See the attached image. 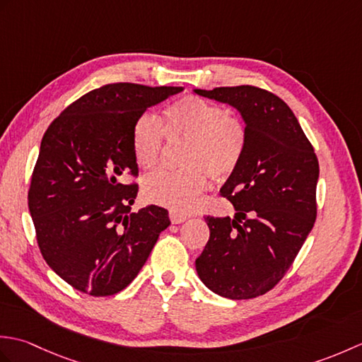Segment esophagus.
Returning a JSON list of instances; mask_svg holds the SVG:
<instances>
[{"label":"esophagus","instance_id":"34e87169","mask_svg":"<svg viewBox=\"0 0 362 362\" xmlns=\"http://www.w3.org/2000/svg\"><path fill=\"white\" fill-rule=\"evenodd\" d=\"M169 218H171V222H173V224H180V222H183V221H187V219H188L187 214L179 213V211H171V213H169Z\"/></svg>","mask_w":362,"mask_h":362}]
</instances>
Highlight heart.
I'll return each mask as SVG.
<instances>
[{"label":"heart","instance_id":"heart-1","mask_svg":"<svg viewBox=\"0 0 362 362\" xmlns=\"http://www.w3.org/2000/svg\"><path fill=\"white\" fill-rule=\"evenodd\" d=\"M165 135L187 138L182 163L175 171H157L143 180V196L149 202L187 213L209 185V173L224 179L240 165L245 148L243 122L224 107L194 95L177 99L165 110L163 127L152 115H141L132 126L130 143L138 166L153 169L161 158Z\"/></svg>","mask_w":362,"mask_h":362}]
</instances>
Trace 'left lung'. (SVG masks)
Masks as SVG:
<instances>
[{"label": "left lung", "mask_w": 362, "mask_h": 362, "mask_svg": "<svg viewBox=\"0 0 362 362\" xmlns=\"http://www.w3.org/2000/svg\"><path fill=\"white\" fill-rule=\"evenodd\" d=\"M233 105L245 122L240 165L221 188L235 218L206 216L210 240L196 271L216 294L245 300L279 283L317 216L319 161L289 105L253 86L194 90Z\"/></svg>", "instance_id": "1"}]
</instances>
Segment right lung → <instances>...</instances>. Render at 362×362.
<instances>
[{"label": "right lung", "mask_w": 362, "mask_h": 362, "mask_svg": "<svg viewBox=\"0 0 362 362\" xmlns=\"http://www.w3.org/2000/svg\"><path fill=\"white\" fill-rule=\"evenodd\" d=\"M182 87L107 83L76 99L42 140L28 193L37 244L60 279L88 296L124 289L171 224L168 210L130 211L138 177L130 143L138 117Z\"/></svg>", "instance_id": "right-lung-1"}]
</instances>
